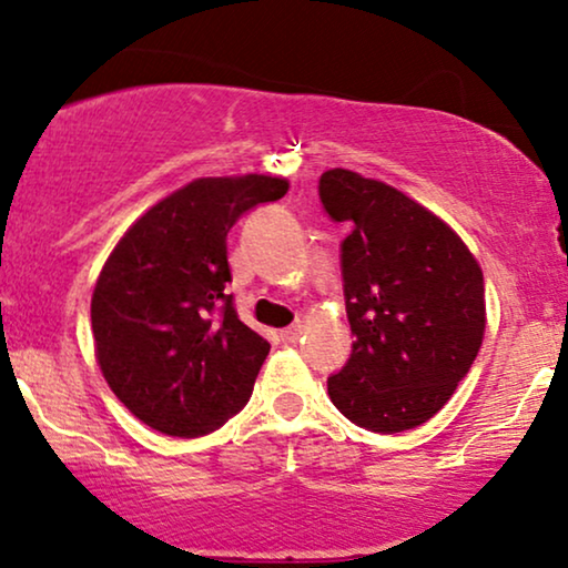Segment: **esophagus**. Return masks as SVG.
I'll return each instance as SVG.
<instances>
[{"instance_id":"esophagus-1","label":"esophagus","mask_w":568,"mask_h":568,"mask_svg":"<svg viewBox=\"0 0 568 568\" xmlns=\"http://www.w3.org/2000/svg\"><path fill=\"white\" fill-rule=\"evenodd\" d=\"M301 333H304V325H301V322H296V325L280 329V337H283V343H296L298 337H301Z\"/></svg>"}]
</instances>
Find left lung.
<instances>
[{"mask_svg": "<svg viewBox=\"0 0 568 568\" xmlns=\"http://www.w3.org/2000/svg\"><path fill=\"white\" fill-rule=\"evenodd\" d=\"M320 199L346 222L343 291L354 354L327 393L372 433L425 425L454 396L483 346L485 280L448 222L375 178L327 170Z\"/></svg>", "mask_w": 568, "mask_h": 568, "instance_id": "obj_1", "label": "left lung"}]
</instances>
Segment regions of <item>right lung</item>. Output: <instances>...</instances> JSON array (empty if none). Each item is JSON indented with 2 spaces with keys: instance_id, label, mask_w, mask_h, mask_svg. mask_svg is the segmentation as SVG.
Here are the masks:
<instances>
[{
  "instance_id": "right-lung-1",
  "label": "right lung",
  "mask_w": 568,
  "mask_h": 568,
  "mask_svg": "<svg viewBox=\"0 0 568 568\" xmlns=\"http://www.w3.org/2000/svg\"><path fill=\"white\" fill-rule=\"evenodd\" d=\"M288 178H196L146 210L114 243L91 296L93 354L143 425L210 435L251 396L270 343L233 308L227 231Z\"/></svg>"
}]
</instances>
